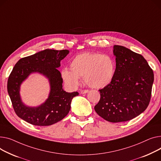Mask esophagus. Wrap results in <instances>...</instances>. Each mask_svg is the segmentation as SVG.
Returning <instances> with one entry per match:
<instances>
[{"mask_svg":"<svg viewBox=\"0 0 161 161\" xmlns=\"http://www.w3.org/2000/svg\"><path fill=\"white\" fill-rule=\"evenodd\" d=\"M87 92H89V90H81V91H80V94H86V93H87Z\"/></svg>","mask_w":161,"mask_h":161,"instance_id":"1","label":"esophagus"}]
</instances>
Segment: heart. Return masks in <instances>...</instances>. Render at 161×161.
I'll return each mask as SVG.
<instances>
[{"instance_id":"b5f03b06","label":"heart","mask_w":161,"mask_h":161,"mask_svg":"<svg viewBox=\"0 0 161 161\" xmlns=\"http://www.w3.org/2000/svg\"><path fill=\"white\" fill-rule=\"evenodd\" d=\"M70 69L64 68L61 76L70 87H76L83 78L88 86L102 89L109 85L114 79L116 63L109 55L98 52H84L74 58Z\"/></svg>"}]
</instances>
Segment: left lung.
<instances>
[{
    "instance_id": "obj_1",
    "label": "left lung",
    "mask_w": 161,
    "mask_h": 161,
    "mask_svg": "<svg viewBox=\"0 0 161 161\" xmlns=\"http://www.w3.org/2000/svg\"><path fill=\"white\" fill-rule=\"evenodd\" d=\"M116 71L112 82L102 89L94 106L97 114L110 122L130 120L143 113L151 98L154 74L139 53L114 45Z\"/></svg>"
}]
</instances>
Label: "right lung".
<instances>
[{"instance_id": "add662e5", "label": "right lung", "mask_w": 161, "mask_h": 161, "mask_svg": "<svg viewBox=\"0 0 161 161\" xmlns=\"http://www.w3.org/2000/svg\"><path fill=\"white\" fill-rule=\"evenodd\" d=\"M69 51L45 49L21 58L15 64L8 80V92L17 115L34 125L46 126L64 119L70 109L72 100L78 92H67L63 89V79L58 70L60 62ZM38 73L47 77L50 84L48 98L36 107L25 104L19 94L20 85L30 74Z\"/></svg>"}]
</instances>
